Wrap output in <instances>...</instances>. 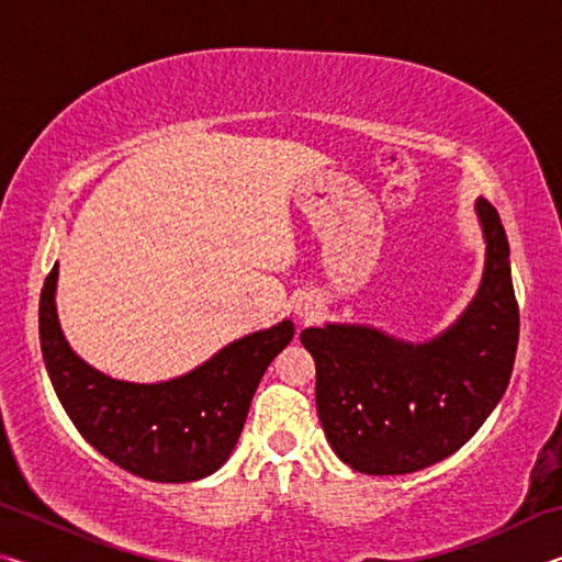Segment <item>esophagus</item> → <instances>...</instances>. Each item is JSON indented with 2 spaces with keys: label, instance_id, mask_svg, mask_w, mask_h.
Masks as SVG:
<instances>
[{
  "label": "esophagus",
  "instance_id": "esophagus-1",
  "mask_svg": "<svg viewBox=\"0 0 562 562\" xmlns=\"http://www.w3.org/2000/svg\"><path fill=\"white\" fill-rule=\"evenodd\" d=\"M317 307L319 304L315 302V300H300V304H297V315H300V319L302 322H312L317 317Z\"/></svg>",
  "mask_w": 562,
  "mask_h": 562
}]
</instances>
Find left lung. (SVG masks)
Instances as JSON below:
<instances>
[{
	"label": "left lung",
	"instance_id": "1",
	"mask_svg": "<svg viewBox=\"0 0 562 562\" xmlns=\"http://www.w3.org/2000/svg\"><path fill=\"white\" fill-rule=\"evenodd\" d=\"M486 270L463 315L424 345L364 325L304 329L327 441L359 473L402 475L459 451L501 402L518 349V302L498 211L479 198Z\"/></svg>",
	"mask_w": 562,
	"mask_h": 562
}]
</instances>
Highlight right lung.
<instances>
[{
  "mask_svg": "<svg viewBox=\"0 0 562 562\" xmlns=\"http://www.w3.org/2000/svg\"><path fill=\"white\" fill-rule=\"evenodd\" d=\"M54 265L40 300L46 372L79 434L123 471L158 483L215 473L233 453L265 369L290 345V319L223 347L170 382L133 384L89 367L64 339L56 317Z\"/></svg>",
  "mask_w": 562,
  "mask_h": 562,
  "instance_id": "1",
  "label": "right lung"
}]
</instances>
